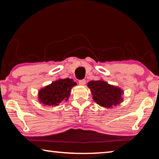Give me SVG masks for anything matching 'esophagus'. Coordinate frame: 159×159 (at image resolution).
Returning a JSON list of instances; mask_svg holds the SVG:
<instances>
[{"instance_id":"34e87169","label":"esophagus","mask_w":159,"mask_h":159,"mask_svg":"<svg viewBox=\"0 0 159 159\" xmlns=\"http://www.w3.org/2000/svg\"><path fill=\"white\" fill-rule=\"evenodd\" d=\"M79 84H80V85H84L85 84V83H86V80H85V79L80 80L79 81Z\"/></svg>"}]
</instances>
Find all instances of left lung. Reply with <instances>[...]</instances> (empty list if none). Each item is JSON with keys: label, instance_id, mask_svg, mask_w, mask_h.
Masks as SVG:
<instances>
[{"label": "left lung", "instance_id": "left-lung-1", "mask_svg": "<svg viewBox=\"0 0 159 159\" xmlns=\"http://www.w3.org/2000/svg\"><path fill=\"white\" fill-rule=\"evenodd\" d=\"M88 86L91 90L94 100L102 107L109 108L122 101V90L106 82L92 80L88 83Z\"/></svg>", "mask_w": 159, "mask_h": 159}]
</instances>
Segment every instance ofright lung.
<instances>
[{
	"label": "right lung",
	"mask_w": 159,
	"mask_h": 159,
	"mask_svg": "<svg viewBox=\"0 0 159 159\" xmlns=\"http://www.w3.org/2000/svg\"><path fill=\"white\" fill-rule=\"evenodd\" d=\"M76 83L69 78L52 83L39 92V100L48 106H56L68 99L71 88Z\"/></svg>",
	"instance_id": "add662e5"
}]
</instances>
